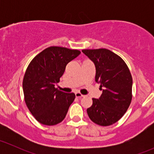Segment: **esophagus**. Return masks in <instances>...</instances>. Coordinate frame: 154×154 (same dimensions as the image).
I'll return each instance as SVG.
<instances>
[{
    "mask_svg": "<svg viewBox=\"0 0 154 154\" xmlns=\"http://www.w3.org/2000/svg\"><path fill=\"white\" fill-rule=\"evenodd\" d=\"M75 96L77 97H78V98H80V97H84L85 95H83V94H82L81 93H80V92H76L75 93Z\"/></svg>",
    "mask_w": 154,
    "mask_h": 154,
    "instance_id": "obj_1",
    "label": "esophagus"
}]
</instances>
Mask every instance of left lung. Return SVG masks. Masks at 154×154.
<instances>
[{"mask_svg":"<svg viewBox=\"0 0 154 154\" xmlns=\"http://www.w3.org/2000/svg\"><path fill=\"white\" fill-rule=\"evenodd\" d=\"M82 51L94 63L95 81L103 91L98 99L92 98V105L87 109L88 117L98 125H113L122 119L131 103L133 79L130 70L119 55L106 48Z\"/></svg>","mask_w":154,"mask_h":154,"instance_id":"1","label":"left lung"}]
</instances>
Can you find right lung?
Wrapping results in <instances>:
<instances>
[{
  "label": "right lung",
  "instance_id": "1",
  "mask_svg": "<svg viewBox=\"0 0 154 154\" xmlns=\"http://www.w3.org/2000/svg\"><path fill=\"white\" fill-rule=\"evenodd\" d=\"M80 51L51 46L35 56L23 79L24 100L31 114L39 123L52 126L63 122L74 93H65L56 88L67 64L78 57Z\"/></svg>",
  "mask_w": 154,
  "mask_h": 154
}]
</instances>
